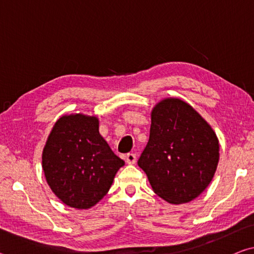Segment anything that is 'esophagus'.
Listing matches in <instances>:
<instances>
[{
	"label": "esophagus",
	"mask_w": 254,
	"mask_h": 254,
	"mask_svg": "<svg viewBox=\"0 0 254 254\" xmlns=\"http://www.w3.org/2000/svg\"><path fill=\"white\" fill-rule=\"evenodd\" d=\"M126 161L127 163H128V165H134L136 161V156L134 153H127L126 157Z\"/></svg>",
	"instance_id": "1"
}]
</instances>
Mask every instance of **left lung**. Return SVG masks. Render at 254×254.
Here are the masks:
<instances>
[{"mask_svg": "<svg viewBox=\"0 0 254 254\" xmlns=\"http://www.w3.org/2000/svg\"><path fill=\"white\" fill-rule=\"evenodd\" d=\"M218 160L216 133L194 107L177 97L153 106L137 165L159 197L176 205L195 199L212 182Z\"/></svg>", "mask_w": 254, "mask_h": 254, "instance_id": "left-lung-1", "label": "left lung"}]
</instances>
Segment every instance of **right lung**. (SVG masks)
Instances as JSON below:
<instances>
[{"instance_id":"obj_1","label":"right lung","mask_w":254,"mask_h":254,"mask_svg":"<svg viewBox=\"0 0 254 254\" xmlns=\"http://www.w3.org/2000/svg\"><path fill=\"white\" fill-rule=\"evenodd\" d=\"M100 120L83 113L60 117L42 150L47 184L64 204L77 209L96 205L124 161L98 131Z\"/></svg>"}]
</instances>
